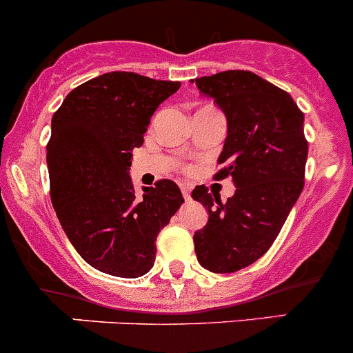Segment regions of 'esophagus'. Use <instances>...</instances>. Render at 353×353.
Masks as SVG:
<instances>
[{"label":"esophagus","mask_w":353,"mask_h":353,"mask_svg":"<svg viewBox=\"0 0 353 353\" xmlns=\"http://www.w3.org/2000/svg\"><path fill=\"white\" fill-rule=\"evenodd\" d=\"M182 194H183V197H185V201L190 199V189H189V187L182 185Z\"/></svg>","instance_id":"esophagus-1"}]
</instances>
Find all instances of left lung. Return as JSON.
Instances as JSON below:
<instances>
[{
	"mask_svg": "<svg viewBox=\"0 0 353 353\" xmlns=\"http://www.w3.org/2000/svg\"><path fill=\"white\" fill-rule=\"evenodd\" d=\"M196 86L227 117L214 180L232 176L236 192L221 203L208 187L192 190L210 214L194 234V246L206 270L230 274L270 250L303 190L308 154L303 112L290 93L250 70L204 76Z\"/></svg>",
	"mask_w": 353,
	"mask_h": 353,
	"instance_id": "1",
	"label": "left lung"
}]
</instances>
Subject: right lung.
Returning <instances> with one entry per match:
<instances>
[{
	"mask_svg": "<svg viewBox=\"0 0 353 353\" xmlns=\"http://www.w3.org/2000/svg\"><path fill=\"white\" fill-rule=\"evenodd\" d=\"M179 88V81L114 70L74 88L53 114L46 145L53 208L70 244L103 274H147L157 234L182 206L173 180H157L137 196L130 179L132 150Z\"/></svg>",
	"mask_w": 353,
	"mask_h": 353,
	"instance_id": "1",
	"label": "right lung"
}]
</instances>
